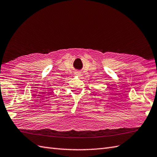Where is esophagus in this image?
I'll use <instances>...</instances> for the list:
<instances>
[{"label": "esophagus", "instance_id": "34e87169", "mask_svg": "<svg viewBox=\"0 0 157 157\" xmlns=\"http://www.w3.org/2000/svg\"><path fill=\"white\" fill-rule=\"evenodd\" d=\"M75 75H76V76H79V75H80V74H81V73H80L79 72H77V71H76V72H75Z\"/></svg>", "mask_w": 157, "mask_h": 157}]
</instances>
